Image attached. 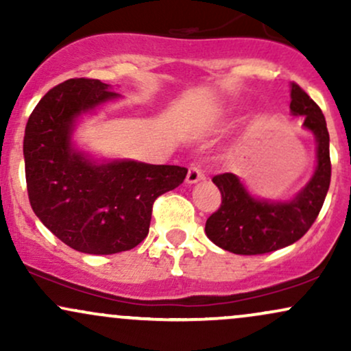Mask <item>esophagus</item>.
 Returning a JSON list of instances; mask_svg holds the SVG:
<instances>
[{
    "instance_id": "esophagus-1",
    "label": "esophagus",
    "mask_w": 351,
    "mask_h": 351,
    "mask_svg": "<svg viewBox=\"0 0 351 351\" xmlns=\"http://www.w3.org/2000/svg\"><path fill=\"white\" fill-rule=\"evenodd\" d=\"M204 180V173L199 170V167H196V165H191V167L188 168V175H186V183L193 184V183H198V181Z\"/></svg>"
}]
</instances>
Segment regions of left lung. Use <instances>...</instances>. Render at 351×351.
Here are the masks:
<instances>
[{
  "instance_id": "8db88e82",
  "label": "left lung",
  "mask_w": 351,
  "mask_h": 351,
  "mask_svg": "<svg viewBox=\"0 0 351 351\" xmlns=\"http://www.w3.org/2000/svg\"><path fill=\"white\" fill-rule=\"evenodd\" d=\"M292 115H304V127L315 135L317 168L291 201L257 199L232 173H221L213 183L221 191V206L206 221V236L221 249L241 256H256L287 247L315 223L330 186V136L320 107L299 84L291 86Z\"/></svg>"
}]
</instances>
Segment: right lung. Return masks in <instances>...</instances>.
<instances>
[{"instance_id":"obj_1","label":"right lung","mask_w":351,"mask_h":351,"mask_svg":"<svg viewBox=\"0 0 351 351\" xmlns=\"http://www.w3.org/2000/svg\"><path fill=\"white\" fill-rule=\"evenodd\" d=\"M119 97L97 79H69L34 107L24 130L27 196L36 216L64 244L86 254H117L148 234L153 203L180 186L176 165L95 163L72 147L75 119Z\"/></svg>"}]
</instances>
